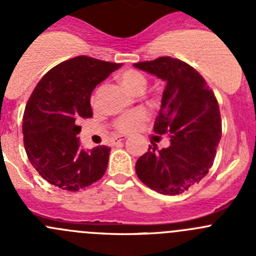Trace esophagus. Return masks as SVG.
I'll return each instance as SVG.
<instances>
[{
    "label": "esophagus",
    "mask_w": 256,
    "mask_h": 256,
    "mask_svg": "<svg viewBox=\"0 0 256 256\" xmlns=\"http://www.w3.org/2000/svg\"><path fill=\"white\" fill-rule=\"evenodd\" d=\"M125 140H126V136H116V138L112 140V144H118L122 142V141H125Z\"/></svg>",
    "instance_id": "34e87169"
}]
</instances>
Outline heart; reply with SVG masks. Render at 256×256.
<instances>
[{
	"instance_id": "heart-1",
	"label": "heart",
	"mask_w": 256,
	"mask_h": 256,
	"mask_svg": "<svg viewBox=\"0 0 256 256\" xmlns=\"http://www.w3.org/2000/svg\"><path fill=\"white\" fill-rule=\"evenodd\" d=\"M118 80H120L121 85L131 94H136V92H142L147 84V80L142 74L138 70H132V69L121 73ZM92 102H94V99H92ZM144 118H146V112L144 110H135V112L120 116L116 120L115 126L120 132H131L140 126V124Z\"/></svg>"
}]
</instances>
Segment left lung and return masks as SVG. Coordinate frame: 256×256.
<instances>
[{
  "mask_svg": "<svg viewBox=\"0 0 256 256\" xmlns=\"http://www.w3.org/2000/svg\"><path fill=\"white\" fill-rule=\"evenodd\" d=\"M134 66L166 82L154 131L171 138L166 148L152 144L136 162V174L161 194H180L213 164L222 138L218 102L203 76L180 59L160 56Z\"/></svg>",
  "mask_w": 256,
  "mask_h": 256,
  "instance_id": "obj_1",
  "label": "left lung"
}]
</instances>
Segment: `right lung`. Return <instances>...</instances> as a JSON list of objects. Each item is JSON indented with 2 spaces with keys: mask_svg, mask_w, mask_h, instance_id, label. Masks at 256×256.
Returning a JSON list of instances; mask_svg holds the SVG:
<instances>
[{
  "mask_svg": "<svg viewBox=\"0 0 256 256\" xmlns=\"http://www.w3.org/2000/svg\"><path fill=\"white\" fill-rule=\"evenodd\" d=\"M121 64L76 56L48 72L33 90L23 116V141L38 174L50 184L78 192L104 176L110 147L80 148L79 121L92 118L90 96Z\"/></svg>",
  "mask_w": 256,
  "mask_h": 256,
  "instance_id": "add662e5",
  "label": "right lung"
}]
</instances>
